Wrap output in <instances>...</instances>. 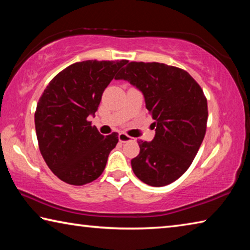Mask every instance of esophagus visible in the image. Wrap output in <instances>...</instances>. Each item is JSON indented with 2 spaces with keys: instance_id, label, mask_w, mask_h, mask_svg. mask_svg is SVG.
I'll return each mask as SVG.
<instances>
[{
  "instance_id": "34e87169",
  "label": "esophagus",
  "mask_w": 250,
  "mask_h": 250,
  "mask_svg": "<svg viewBox=\"0 0 250 250\" xmlns=\"http://www.w3.org/2000/svg\"><path fill=\"white\" fill-rule=\"evenodd\" d=\"M118 137H119V141H120V142H124V143L132 140V138L129 137L128 134H125V133H124V132L119 133V135H118Z\"/></svg>"
}]
</instances>
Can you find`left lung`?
<instances>
[{
    "label": "left lung",
    "instance_id": "1",
    "mask_svg": "<svg viewBox=\"0 0 250 250\" xmlns=\"http://www.w3.org/2000/svg\"><path fill=\"white\" fill-rule=\"evenodd\" d=\"M116 79L140 90L152 116L155 137L139 140L140 153L131 160L143 183L166 186L191 166L206 132L208 111L202 88L184 69L160 62H131Z\"/></svg>",
    "mask_w": 250,
    "mask_h": 250
}]
</instances>
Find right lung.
I'll list each match as a JSON object with an SVG mask.
<instances>
[{
    "label": "right lung",
    "instance_id": "1",
    "mask_svg": "<svg viewBox=\"0 0 250 250\" xmlns=\"http://www.w3.org/2000/svg\"><path fill=\"white\" fill-rule=\"evenodd\" d=\"M128 61H84L66 67L50 80L37 103L35 129L41 154L55 175L83 185L103 174L118 133H99L94 116L101 96Z\"/></svg>",
    "mask_w": 250,
    "mask_h": 250
}]
</instances>
